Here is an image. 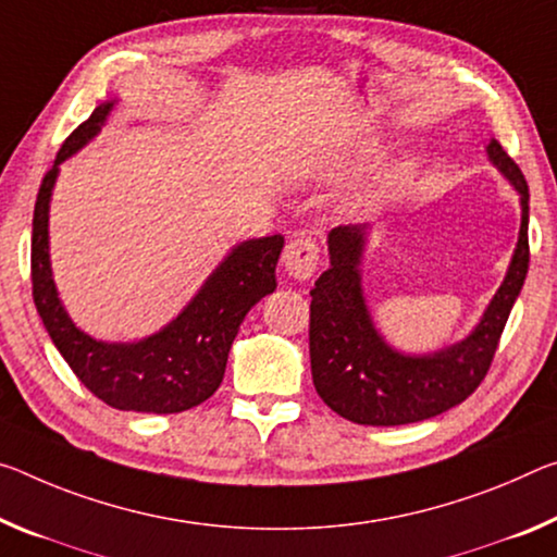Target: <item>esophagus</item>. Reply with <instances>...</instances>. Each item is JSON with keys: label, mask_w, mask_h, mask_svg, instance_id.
I'll return each mask as SVG.
<instances>
[{"label": "esophagus", "mask_w": 557, "mask_h": 557, "mask_svg": "<svg viewBox=\"0 0 557 557\" xmlns=\"http://www.w3.org/2000/svg\"><path fill=\"white\" fill-rule=\"evenodd\" d=\"M320 264V243L310 235L297 237L285 250V268L295 280H310Z\"/></svg>", "instance_id": "1"}]
</instances>
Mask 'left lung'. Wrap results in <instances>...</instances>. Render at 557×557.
<instances>
[{
	"mask_svg": "<svg viewBox=\"0 0 557 557\" xmlns=\"http://www.w3.org/2000/svg\"><path fill=\"white\" fill-rule=\"evenodd\" d=\"M488 158L520 193L523 220L506 280L479 326L454 347L429 357L394 351L376 334L361 295L364 225H339L330 233L332 264L310 293V361L317 394L339 417L364 426L417 423L469 399L488 374L531 262L525 175L498 140L488 144Z\"/></svg>",
	"mask_w": 557,
	"mask_h": 557,
	"instance_id": "1",
	"label": "left lung"
}]
</instances>
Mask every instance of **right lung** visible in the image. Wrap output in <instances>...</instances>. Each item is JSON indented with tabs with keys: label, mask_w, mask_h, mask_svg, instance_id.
Returning a JSON list of instances; mask_svg holds the SVG:
<instances>
[{
	"label": "right lung",
	"mask_w": 557,
	"mask_h": 557,
	"mask_svg": "<svg viewBox=\"0 0 557 557\" xmlns=\"http://www.w3.org/2000/svg\"><path fill=\"white\" fill-rule=\"evenodd\" d=\"M111 106L101 103L72 131L44 175L32 223V297L61 357L103 404L140 413L188 411L218 392L245 314L264 295L275 293V264L285 237L270 235L237 245L193 302L165 330L144 342L106 344L76 330L51 280L49 198L59 163L99 134Z\"/></svg>",
	"instance_id": "1"
}]
</instances>
